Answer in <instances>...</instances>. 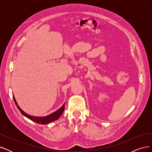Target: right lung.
<instances>
[{"mask_svg":"<svg viewBox=\"0 0 152 152\" xmlns=\"http://www.w3.org/2000/svg\"><path fill=\"white\" fill-rule=\"evenodd\" d=\"M13 99H14V101H15V102L16 103V105L17 106L18 108L19 109L20 112L24 116H25L26 117L30 119V120L32 121H34L36 123L40 124H49L50 122L57 120V119H58L59 117H60V116L61 115V114L63 113V112L64 111V109H65V104H63L62 107L59 109H58L57 111H56V112L51 113V114L49 115H48V116H45V117H34V116L29 115L26 114V113H25L23 111V110L19 107V106L18 105L16 101L15 98V96H13Z\"/></svg>","mask_w":152,"mask_h":152,"instance_id":"add662e5","label":"right lung"}]
</instances>
